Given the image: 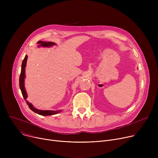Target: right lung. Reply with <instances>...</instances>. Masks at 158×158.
Instances as JSON below:
<instances>
[{"label":"right lung","mask_w":158,"mask_h":158,"mask_svg":"<svg viewBox=\"0 0 158 158\" xmlns=\"http://www.w3.org/2000/svg\"><path fill=\"white\" fill-rule=\"evenodd\" d=\"M37 44H40V46H43V47H50L54 45L55 44L53 42H45V41H38ZM27 56L26 55L25 56L24 59L22 61V69H21V73L20 75V78H19V86H20V88L21 89L22 92V94L23 95V98L26 100V99L27 98V95L26 92V89H25V87H24V79H25V68H26V63H27ZM27 104L29 106V108L32 111H34L35 113H36L40 115H43V116H47V115H53V114H56L61 112V110H58V111H43V110H39L36 109L35 107H34L31 103H29L28 102H27Z\"/></svg>","instance_id":"add662e5"}]
</instances>
